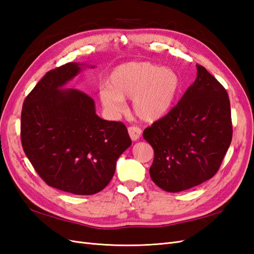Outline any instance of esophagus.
Instances as JSON below:
<instances>
[{"mask_svg":"<svg viewBox=\"0 0 254 254\" xmlns=\"http://www.w3.org/2000/svg\"><path fill=\"white\" fill-rule=\"evenodd\" d=\"M128 133H129V135H130V139L132 141H137L140 138L142 131H141V129L139 127L131 126V127L128 128Z\"/></svg>","mask_w":254,"mask_h":254,"instance_id":"1","label":"esophagus"}]
</instances>
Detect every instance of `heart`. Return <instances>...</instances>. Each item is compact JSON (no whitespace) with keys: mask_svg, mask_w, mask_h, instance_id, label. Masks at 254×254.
I'll return each instance as SVG.
<instances>
[{"mask_svg":"<svg viewBox=\"0 0 254 254\" xmlns=\"http://www.w3.org/2000/svg\"><path fill=\"white\" fill-rule=\"evenodd\" d=\"M108 84L100 90L104 111L116 117L126 108L125 99H132L134 114L144 122H155L168 114L182 87L181 77L175 69L148 61L116 66Z\"/></svg>","mask_w":254,"mask_h":254,"instance_id":"heart-1","label":"heart"}]
</instances>
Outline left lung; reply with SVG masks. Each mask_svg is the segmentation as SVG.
Wrapping results in <instances>:
<instances>
[{
	"label": "left lung",
	"instance_id": "obj_1",
	"mask_svg": "<svg viewBox=\"0 0 254 254\" xmlns=\"http://www.w3.org/2000/svg\"><path fill=\"white\" fill-rule=\"evenodd\" d=\"M196 67L195 82L177 106L143 131L154 150L151 179L170 193L211 179L232 142L227 92L205 67Z\"/></svg>",
	"mask_w": 254,
	"mask_h": 254
}]
</instances>
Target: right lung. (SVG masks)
Wrapping results in <instances>:
<instances>
[{
    "instance_id": "1",
    "label": "right lung",
    "mask_w": 254,
    "mask_h": 254,
    "mask_svg": "<svg viewBox=\"0 0 254 254\" xmlns=\"http://www.w3.org/2000/svg\"><path fill=\"white\" fill-rule=\"evenodd\" d=\"M85 67L95 65L69 63L47 72L21 112V143L35 171L49 187L75 195L106 188L131 145L124 124L100 119L89 96L64 88Z\"/></svg>"
}]
</instances>
